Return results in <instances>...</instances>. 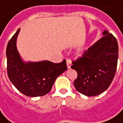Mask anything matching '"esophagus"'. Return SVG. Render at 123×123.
I'll return each mask as SVG.
<instances>
[{
  "label": "esophagus",
  "instance_id": "obj_1",
  "mask_svg": "<svg viewBox=\"0 0 123 123\" xmlns=\"http://www.w3.org/2000/svg\"><path fill=\"white\" fill-rule=\"evenodd\" d=\"M66 64H67V66H68V68H70V67H71V64H72V61H71L70 59H67Z\"/></svg>",
  "mask_w": 123,
  "mask_h": 123
}]
</instances>
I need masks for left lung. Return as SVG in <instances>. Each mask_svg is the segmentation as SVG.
<instances>
[{"instance_id": "8db88e82", "label": "left lung", "mask_w": 123, "mask_h": 123, "mask_svg": "<svg viewBox=\"0 0 123 123\" xmlns=\"http://www.w3.org/2000/svg\"><path fill=\"white\" fill-rule=\"evenodd\" d=\"M104 37L72 61L71 68L77 72L74 86L88 96L98 95L111 85L117 67L118 46L117 39L108 31Z\"/></svg>"}]
</instances>
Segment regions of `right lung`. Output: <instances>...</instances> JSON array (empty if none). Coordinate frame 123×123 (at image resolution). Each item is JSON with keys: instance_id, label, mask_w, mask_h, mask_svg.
Here are the masks:
<instances>
[{"instance_id": "1", "label": "right lung", "mask_w": 123, "mask_h": 123, "mask_svg": "<svg viewBox=\"0 0 123 123\" xmlns=\"http://www.w3.org/2000/svg\"><path fill=\"white\" fill-rule=\"evenodd\" d=\"M20 29L9 40L6 47L7 74L18 90L29 97H37L50 92L56 78L67 70L66 62L55 63L49 61L24 63L16 47Z\"/></svg>"}]
</instances>
